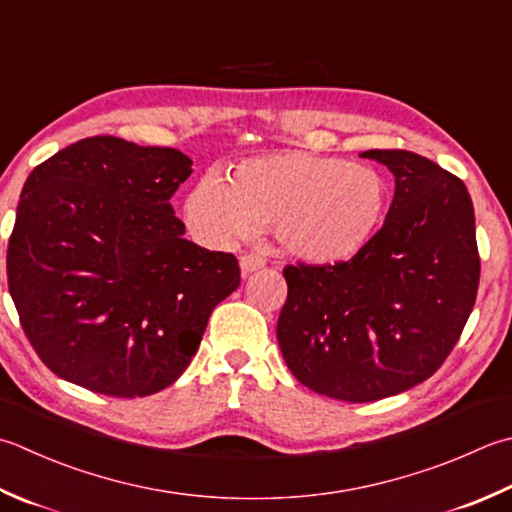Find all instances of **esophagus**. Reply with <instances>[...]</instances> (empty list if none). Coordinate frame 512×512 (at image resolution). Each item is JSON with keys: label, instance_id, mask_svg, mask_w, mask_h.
<instances>
[{"label": "esophagus", "instance_id": "obj_1", "mask_svg": "<svg viewBox=\"0 0 512 512\" xmlns=\"http://www.w3.org/2000/svg\"><path fill=\"white\" fill-rule=\"evenodd\" d=\"M239 266H242V273H244V275H250V273H255V270L264 268V266H266V259L259 257V255L248 253V255L239 257Z\"/></svg>", "mask_w": 512, "mask_h": 512}]
</instances>
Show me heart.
Masks as SVG:
<instances>
[{"label": "heart", "mask_w": 512, "mask_h": 512, "mask_svg": "<svg viewBox=\"0 0 512 512\" xmlns=\"http://www.w3.org/2000/svg\"><path fill=\"white\" fill-rule=\"evenodd\" d=\"M390 186L379 170L304 150L250 157L190 190L184 213L204 242L230 244L273 228L277 244L308 264L348 262L382 230Z\"/></svg>", "instance_id": "obj_1"}]
</instances>
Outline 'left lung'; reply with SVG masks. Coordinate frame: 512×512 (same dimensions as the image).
I'll return each mask as SVG.
<instances>
[{
    "label": "left lung",
    "instance_id": "obj_1",
    "mask_svg": "<svg viewBox=\"0 0 512 512\" xmlns=\"http://www.w3.org/2000/svg\"><path fill=\"white\" fill-rule=\"evenodd\" d=\"M395 175L386 222L339 264L286 266L277 342L306 388L377 402L435 375L475 306L479 250L464 182L410 150H366Z\"/></svg>",
    "mask_w": 512,
    "mask_h": 512
}]
</instances>
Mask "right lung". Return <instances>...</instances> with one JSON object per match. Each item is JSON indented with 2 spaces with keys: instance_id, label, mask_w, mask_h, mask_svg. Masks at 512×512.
I'll list each match as a JSON object with an SVG mask.
<instances>
[{
  "instance_id": "1",
  "label": "right lung",
  "mask_w": 512,
  "mask_h": 512,
  "mask_svg": "<svg viewBox=\"0 0 512 512\" xmlns=\"http://www.w3.org/2000/svg\"><path fill=\"white\" fill-rule=\"evenodd\" d=\"M182 150L97 135L28 175L8 239L19 324L57 377L110 397L170 386L213 308L239 286L233 253L184 239L170 197Z\"/></svg>"
}]
</instances>
